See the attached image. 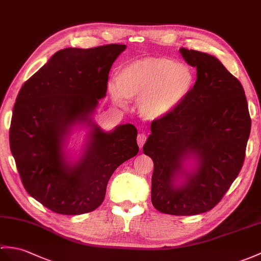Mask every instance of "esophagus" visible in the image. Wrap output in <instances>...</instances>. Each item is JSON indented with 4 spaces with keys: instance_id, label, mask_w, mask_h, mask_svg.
Here are the masks:
<instances>
[{
    "instance_id": "1",
    "label": "esophagus",
    "mask_w": 261,
    "mask_h": 261,
    "mask_svg": "<svg viewBox=\"0 0 261 261\" xmlns=\"http://www.w3.org/2000/svg\"><path fill=\"white\" fill-rule=\"evenodd\" d=\"M145 140H147V136H145L144 133H140V135L138 136L137 141H138V144H139V147H140V149H142Z\"/></svg>"
}]
</instances>
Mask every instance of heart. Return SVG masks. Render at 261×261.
<instances>
[{
	"label": "heart",
	"mask_w": 261,
	"mask_h": 261,
	"mask_svg": "<svg viewBox=\"0 0 261 261\" xmlns=\"http://www.w3.org/2000/svg\"><path fill=\"white\" fill-rule=\"evenodd\" d=\"M195 74L189 66L165 57H147L123 66L109 93L114 105L137 100L144 118L159 119L172 112L192 90Z\"/></svg>",
	"instance_id": "1"
}]
</instances>
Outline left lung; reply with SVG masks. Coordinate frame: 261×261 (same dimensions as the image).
<instances>
[{
    "instance_id": "1",
    "label": "left lung",
    "mask_w": 261,
    "mask_h": 261,
    "mask_svg": "<svg viewBox=\"0 0 261 261\" xmlns=\"http://www.w3.org/2000/svg\"><path fill=\"white\" fill-rule=\"evenodd\" d=\"M197 68L190 93L151 123L143 153L153 160L151 201L162 214L193 216L213 209L244 165L251 119L245 90L216 57L180 48ZM191 160L195 165L187 169Z\"/></svg>"
}]
</instances>
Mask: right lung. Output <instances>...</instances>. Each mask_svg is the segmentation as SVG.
I'll list each match as a JSON object with an SVG mask.
<instances>
[{
	"label": "right lung",
	"instance_id": "add662e5",
	"mask_svg": "<svg viewBox=\"0 0 261 261\" xmlns=\"http://www.w3.org/2000/svg\"><path fill=\"white\" fill-rule=\"evenodd\" d=\"M124 44L66 47L23 84L13 108L10 148L22 184L54 213L82 215L106 197L114 170L137 155V128L126 123L105 132L93 122L107 93L109 72ZM90 126L84 152L67 159L66 139L75 125Z\"/></svg>",
	"mask_w": 261,
	"mask_h": 261
}]
</instances>
